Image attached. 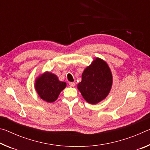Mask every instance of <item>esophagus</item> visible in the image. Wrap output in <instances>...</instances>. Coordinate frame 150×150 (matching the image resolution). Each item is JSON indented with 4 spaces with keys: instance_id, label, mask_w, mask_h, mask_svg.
Segmentation results:
<instances>
[{
    "instance_id": "1",
    "label": "esophagus",
    "mask_w": 150,
    "mask_h": 150,
    "mask_svg": "<svg viewBox=\"0 0 150 150\" xmlns=\"http://www.w3.org/2000/svg\"><path fill=\"white\" fill-rule=\"evenodd\" d=\"M69 86L71 87H73L75 86V83L74 82H69Z\"/></svg>"
}]
</instances>
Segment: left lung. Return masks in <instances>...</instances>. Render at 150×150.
<instances>
[{
  "label": "left lung",
  "mask_w": 150,
  "mask_h": 150,
  "mask_svg": "<svg viewBox=\"0 0 150 150\" xmlns=\"http://www.w3.org/2000/svg\"><path fill=\"white\" fill-rule=\"evenodd\" d=\"M112 77L108 65L96 58L82 74L78 89L87 102L96 104L106 97L110 92Z\"/></svg>",
  "instance_id": "obj_1"
}]
</instances>
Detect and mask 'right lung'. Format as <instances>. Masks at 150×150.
Here are the masks:
<instances>
[{
  "label": "right lung",
  "instance_id": "right-lung-1",
  "mask_svg": "<svg viewBox=\"0 0 150 150\" xmlns=\"http://www.w3.org/2000/svg\"><path fill=\"white\" fill-rule=\"evenodd\" d=\"M66 87V83L58 79L55 75L45 73L35 81V87L39 96L48 103L57 99L59 93Z\"/></svg>",
  "mask_w": 150,
  "mask_h": 150
}]
</instances>
